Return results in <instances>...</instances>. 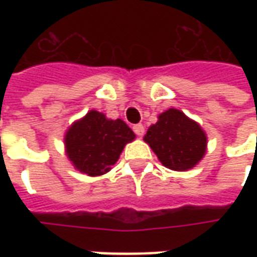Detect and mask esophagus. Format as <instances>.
I'll return each mask as SVG.
<instances>
[{"mask_svg":"<svg viewBox=\"0 0 257 257\" xmlns=\"http://www.w3.org/2000/svg\"><path fill=\"white\" fill-rule=\"evenodd\" d=\"M134 131L135 134L142 138L145 135V125L143 123H136V125H134Z\"/></svg>","mask_w":257,"mask_h":257,"instance_id":"obj_1","label":"esophagus"}]
</instances>
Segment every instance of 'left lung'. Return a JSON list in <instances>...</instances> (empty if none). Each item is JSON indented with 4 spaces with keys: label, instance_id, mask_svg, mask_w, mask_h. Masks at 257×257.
<instances>
[{
    "label": "left lung",
    "instance_id": "left-lung-1",
    "mask_svg": "<svg viewBox=\"0 0 257 257\" xmlns=\"http://www.w3.org/2000/svg\"><path fill=\"white\" fill-rule=\"evenodd\" d=\"M164 167L178 172L194 168L205 157L208 136L197 121L178 108H168L143 138Z\"/></svg>",
    "mask_w": 257,
    "mask_h": 257
}]
</instances>
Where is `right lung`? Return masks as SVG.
<instances>
[{"mask_svg":"<svg viewBox=\"0 0 257 257\" xmlns=\"http://www.w3.org/2000/svg\"><path fill=\"white\" fill-rule=\"evenodd\" d=\"M136 135L122 119L89 110L64 134V151L73 167L88 176H101L118 161L123 147Z\"/></svg>","mask_w":257,"mask_h":257,"instance_id":"obj_1","label":"right lung"}]
</instances>
